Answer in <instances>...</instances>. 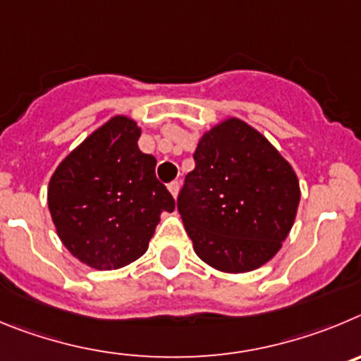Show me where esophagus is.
<instances>
[{
	"instance_id": "34e87169",
	"label": "esophagus",
	"mask_w": 361,
	"mask_h": 361,
	"mask_svg": "<svg viewBox=\"0 0 361 361\" xmlns=\"http://www.w3.org/2000/svg\"><path fill=\"white\" fill-rule=\"evenodd\" d=\"M169 192L173 194V197L176 200L178 192H180V183L178 181H173V183H169Z\"/></svg>"
}]
</instances>
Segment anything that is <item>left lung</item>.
I'll return each mask as SVG.
<instances>
[{"label":"left lung","mask_w":361,"mask_h":361,"mask_svg":"<svg viewBox=\"0 0 361 361\" xmlns=\"http://www.w3.org/2000/svg\"><path fill=\"white\" fill-rule=\"evenodd\" d=\"M194 161L178 210L197 257L223 274H246L271 261L300 201L290 161L237 116L203 133Z\"/></svg>","instance_id":"obj_1"}]
</instances>
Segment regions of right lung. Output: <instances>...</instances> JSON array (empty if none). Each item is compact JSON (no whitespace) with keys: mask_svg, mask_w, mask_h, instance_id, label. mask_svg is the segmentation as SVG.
<instances>
[{"mask_svg":"<svg viewBox=\"0 0 361 361\" xmlns=\"http://www.w3.org/2000/svg\"><path fill=\"white\" fill-rule=\"evenodd\" d=\"M142 128L115 115L55 167L48 210L64 248L100 271L131 264L147 252L161 212L174 200L157 180V158L138 147Z\"/></svg>","mask_w":361,"mask_h":361,"instance_id":"add662e5","label":"right lung"}]
</instances>
